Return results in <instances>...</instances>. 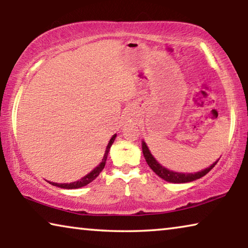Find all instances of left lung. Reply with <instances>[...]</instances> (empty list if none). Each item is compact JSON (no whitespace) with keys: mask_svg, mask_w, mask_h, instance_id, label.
<instances>
[{"mask_svg":"<svg viewBox=\"0 0 248 248\" xmlns=\"http://www.w3.org/2000/svg\"><path fill=\"white\" fill-rule=\"evenodd\" d=\"M142 152H143L144 155V158L146 163H148V165L152 169V170L154 171L155 174L159 177L163 178L166 182H170V183H175V184H183V183H189V182H194L196 179H199L201 177H203L204 175H207L210 170H211L213 167L216 166V164L217 163V162L213 163V164L208 167V169H205L201 171H197V173L192 174V173H176V171L173 170H170L165 169V167H163L159 163L156 161L153 157V155L151 154L150 150L148 148V145L144 141H142Z\"/></svg>","mask_w":248,"mask_h":248,"instance_id":"8db88e82","label":"left lung"}]
</instances>
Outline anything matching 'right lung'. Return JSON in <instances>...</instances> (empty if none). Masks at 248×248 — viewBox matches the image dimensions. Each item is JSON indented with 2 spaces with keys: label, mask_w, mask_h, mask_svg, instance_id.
Masks as SVG:
<instances>
[{
  "label": "right lung",
  "mask_w": 248,
  "mask_h": 248,
  "mask_svg": "<svg viewBox=\"0 0 248 248\" xmlns=\"http://www.w3.org/2000/svg\"><path fill=\"white\" fill-rule=\"evenodd\" d=\"M116 136H117V134H114V136L111 137V139L109 140L106 151H105V154H104L102 163H100V164L97 167H95V169L92 170L91 173H89L86 176H84L83 178H81L79 180H78V182H74V183H70V184H57V183H52V182H49V183L53 185V186L64 188V189H75V188H81V187L86 186V185H89L90 183L93 182V180L100 174V171L104 170L105 164H106V159H107V156H108L109 150H110V146L112 145V143H114V141L116 139Z\"/></svg>",
  "instance_id": "right-lung-1"
}]
</instances>
